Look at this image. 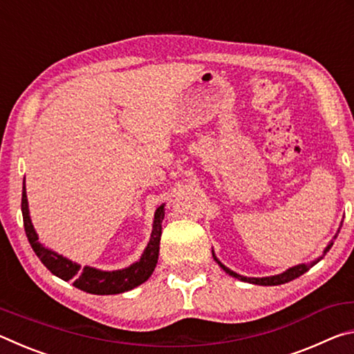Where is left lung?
Here are the masks:
<instances>
[{
    "label": "left lung",
    "mask_w": 354,
    "mask_h": 354,
    "mask_svg": "<svg viewBox=\"0 0 354 354\" xmlns=\"http://www.w3.org/2000/svg\"><path fill=\"white\" fill-rule=\"evenodd\" d=\"M340 231V230H339ZM337 237V234L334 236V239ZM333 247V242L328 245V247L325 248V254L328 253L329 251V248ZM214 259L218 262V266L223 268V270L227 273V274H231V277H234V278H237V279H241V281H245V283H251V284H259V286H279V284H284V283H289V281H292V279H295V278H298V277H301L303 273H306L310 267L314 266V263H317L319 262L320 259H317V261H314V262H310V263H299V266H297V267H292V268H289V270H286L284 273H281V274H274V277H268V278H247V277H242V274H237V273H234V272H231L230 268L227 267H225L223 263H221L217 257L214 256Z\"/></svg>",
    "instance_id": "obj_1"
}]
</instances>
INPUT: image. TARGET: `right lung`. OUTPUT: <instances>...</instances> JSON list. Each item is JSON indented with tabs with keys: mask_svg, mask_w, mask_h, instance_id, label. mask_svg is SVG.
I'll list each match as a JSON object with an SVG mask.
<instances>
[{
	"mask_svg": "<svg viewBox=\"0 0 354 354\" xmlns=\"http://www.w3.org/2000/svg\"><path fill=\"white\" fill-rule=\"evenodd\" d=\"M21 212H23V223H25L26 237L34 253L37 254L41 263L50 270L53 274L64 281L73 279V286L87 293L93 295H113V293H122L134 289L151 277L156 263L159 257V242L160 234H162V220H164V206H159L154 214V225L151 239L147 250L143 251L139 262L133 263L128 268L115 272H101L92 267L81 268L77 263L71 262L65 257L59 256L55 251L45 248L39 242V237L35 234L34 226L29 218L26 189L23 187L21 194Z\"/></svg>",
	"mask_w": 354,
	"mask_h": 354,
	"instance_id": "1",
	"label": "right lung"
}]
</instances>
